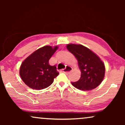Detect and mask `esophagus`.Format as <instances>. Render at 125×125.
<instances>
[{"instance_id": "obj_1", "label": "esophagus", "mask_w": 125, "mask_h": 125, "mask_svg": "<svg viewBox=\"0 0 125 125\" xmlns=\"http://www.w3.org/2000/svg\"><path fill=\"white\" fill-rule=\"evenodd\" d=\"M72 71V68L71 66L66 65V67L63 69V72L65 73H69Z\"/></svg>"}]
</instances>
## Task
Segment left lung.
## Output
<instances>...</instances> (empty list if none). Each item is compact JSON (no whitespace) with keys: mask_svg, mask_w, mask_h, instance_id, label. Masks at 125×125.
Instances as JSON below:
<instances>
[{"mask_svg":"<svg viewBox=\"0 0 125 125\" xmlns=\"http://www.w3.org/2000/svg\"><path fill=\"white\" fill-rule=\"evenodd\" d=\"M66 48L77 60L81 72L80 80L72 83L73 86L85 91L98 86L103 81L105 72V65L98 56L80 44H68Z\"/></svg>","mask_w":125,"mask_h":125,"instance_id":"8db88e82","label":"left lung"}]
</instances>
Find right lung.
I'll list each match as a JSON object with an SVG mask.
<instances>
[{"label": "right lung", "mask_w": 125, "mask_h": 125, "mask_svg": "<svg viewBox=\"0 0 125 125\" xmlns=\"http://www.w3.org/2000/svg\"><path fill=\"white\" fill-rule=\"evenodd\" d=\"M58 49L44 46L35 51L22 62L20 76L27 86L36 90H41L50 86L59 73L55 65L51 66L49 60Z\"/></svg>", "instance_id": "right-lung-1"}]
</instances>
